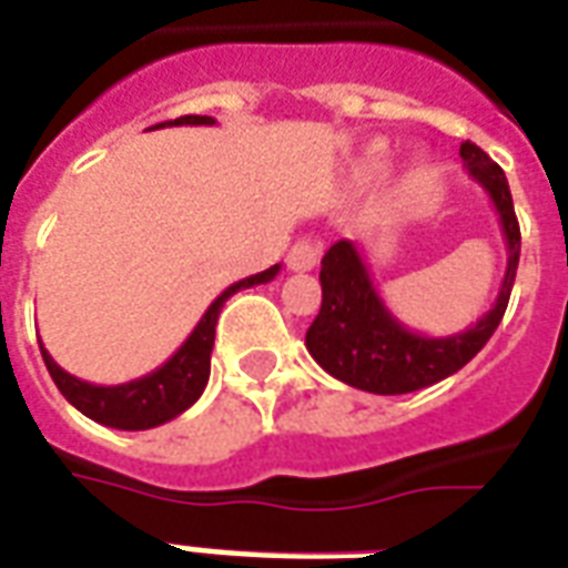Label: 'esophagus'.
Wrapping results in <instances>:
<instances>
[{
	"label": "esophagus",
	"mask_w": 568,
	"mask_h": 568,
	"mask_svg": "<svg viewBox=\"0 0 568 568\" xmlns=\"http://www.w3.org/2000/svg\"><path fill=\"white\" fill-rule=\"evenodd\" d=\"M318 255H322V246L316 241H297L292 250H288V258L285 264L292 271H313L318 264Z\"/></svg>",
	"instance_id": "obj_1"
}]
</instances>
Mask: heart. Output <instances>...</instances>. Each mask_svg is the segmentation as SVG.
<instances>
[{
	"label": "heart",
	"instance_id": "b5f03b06",
	"mask_svg": "<svg viewBox=\"0 0 568 568\" xmlns=\"http://www.w3.org/2000/svg\"><path fill=\"white\" fill-rule=\"evenodd\" d=\"M364 162H367L369 171H382V168L388 165V146H385V144H373L367 150V159H364Z\"/></svg>",
	"mask_w": 568,
	"mask_h": 568
}]
</instances>
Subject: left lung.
I'll return each mask as SVG.
<instances>
[{
  "label": "left lung",
  "mask_w": 568,
  "mask_h": 568,
  "mask_svg": "<svg viewBox=\"0 0 568 568\" xmlns=\"http://www.w3.org/2000/svg\"><path fill=\"white\" fill-rule=\"evenodd\" d=\"M469 178L485 189L506 234L508 264L494 306L452 337H424L397 322L369 280L352 241H337L322 258V310L306 331V348L334 379L369 394H409L443 382L476 358L503 322L520 258V229L503 168L476 144H460Z\"/></svg>",
  "instance_id": "left-lung-1"
}]
</instances>
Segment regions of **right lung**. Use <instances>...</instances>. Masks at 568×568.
Returning a JSON list of instances; mask_svg holds the SVG:
<instances>
[{
	"instance_id": "right-lung-1",
	"label": "right lung",
	"mask_w": 568,
	"mask_h": 568,
	"mask_svg": "<svg viewBox=\"0 0 568 568\" xmlns=\"http://www.w3.org/2000/svg\"><path fill=\"white\" fill-rule=\"evenodd\" d=\"M213 116H199V113H189V116H178V120H168L159 125H213ZM153 125V129H159ZM280 273V264H273L267 271L246 276L241 283L229 285L213 304L207 306V313L201 316L195 331L189 334L186 343L171 355L153 373H146L141 379L125 382V385H92L78 376H71L65 369L50 358L48 348L41 346V358L48 364L50 376L57 382V388L62 390V397L83 413L92 422L104 424V427H116V430H150L159 424L178 418L180 413H186L192 403L199 400L201 390L210 379V352H213V337H216V322L225 301L241 288L250 285L271 283L273 276Z\"/></svg>"
}]
</instances>
